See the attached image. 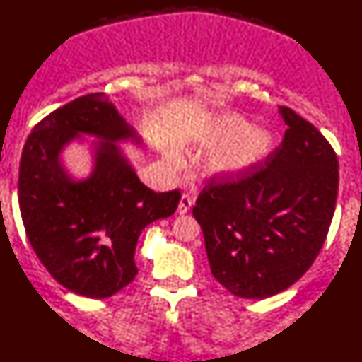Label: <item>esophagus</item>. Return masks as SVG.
Returning <instances> with one entry per match:
<instances>
[{
  "label": "esophagus",
  "instance_id": "esophagus-1",
  "mask_svg": "<svg viewBox=\"0 0 362 362\" xmlns=\"http://www.w3.org/2000/svg\"><path fill=\"white\" fill-rule=\"evenodd\" d=\"M192 207V197L189 194H184L178 204V214H187Z\"/></svg>",
  "mask_w": 362,
  "mask_h": 362
}]
</instances>
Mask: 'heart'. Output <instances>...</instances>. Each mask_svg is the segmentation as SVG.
I'll list each match as a JSON object with an SVG mask.
<instances>
[{
  "label": "heart",
  "instance_id": "1",
  "mask_svg": "<svg viewBox=\"0 0 362 362\" xmlns=\"http://www.w3.org/2000/svg\"><path fill=\"white\" fill-rule=\"evenodd\" d=\"M207 144L221 148L210 160V168L218 175L235 178L252 170L272 153L276 135L265 127L252 123L235 113H223L209 123Z\"/></svg>",
  "mask_w": 362,
  "mask_h": 362
}]
</instances>
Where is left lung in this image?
<instances>
[{
    "label": "left lung",
    "mask_w": 362,
    "mask_h": 362,
    "mask_svg": "<svg viewBox=\"0 0 362 362\" xmlns=\"http://www.w3.org/2000/svg\"><path fill=\"white\" fill-rule=\"evenodd\" d=\"M274 152L235 178H210L192 210L210 271L228 292L265 299L299 281L321 252L339 189L331 144L294 110Z\"/></svg>",
    "instance_id": "obj_1"
}]
</instances>
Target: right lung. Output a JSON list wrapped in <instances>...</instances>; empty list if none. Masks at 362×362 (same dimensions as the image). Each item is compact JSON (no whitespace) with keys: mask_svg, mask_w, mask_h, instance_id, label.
I'll use <instances>...</instances> for the list:
<instances>
[{"mask_svg":"<svg viewBox=\"0 0 362 362\" xmlns=\"http://www.w3.org/2000/svg\"><path fill=\"white\" fill-rule=\"evenodd\" d=\"M80 134L99 139L94 172L75 181L61 152ZM141 144L105 93H90L36 123L23 147L18 202L36 257L75 294L105 299L136 276L139 237L148 223L177 210L180 192L150 190L118 141Z\"/></svg>","mask_w":362,"mask_h":362,"instance_id":"right-lung-1","label":"right lung"}]
</instances>
